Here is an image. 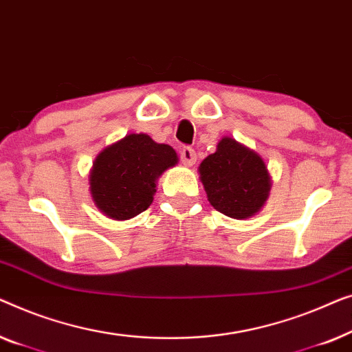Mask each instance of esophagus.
I'll list each match as a JSON object with an SVG mask.
<instances>
[{
  "mask_svg": "<svg viewBox=\"0 0 352 352\" xmlns=\"http://www.w3.org/2000/svg\"><path fill=\"white\" fill-rule=\"evenodd\" d=\"M196 160H197L196 151L192 150L191 146H183L182 148V150H180V161L183 162V164L190 167V166L195 164Z\"/></svg>",
  "mask_w": 352,
  "mask_h": 352,
  "instance_id": "obj_1",
  "label": "esophagus"
}]
</instances>
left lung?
Here are the masks:
<instances>
[{
    "mask_svg": "<svg viewBox=\"0 0 352 352\" xmlns=\"http://www.w3.org/2000/svg\"><path fill=\"white\" fill-rule=\"evenodd\" d=\"M209 202L231 219H247L265 204L271 186L261 157L232 138H221L214 155L199 166Z\"/></svg>",
    "mask_w": 352,
    "mask_h": 352,
    "instance_id": "left-lung-1",
    "label": "left lung"
}]
</instances>
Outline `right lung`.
I'll use <instances>...</instances> for the list:
<instances>
[{
	"label": "right lung",
	"instance_id": "obj_1",
	"mask_svg": "<svg viewBox=\"0 0 352 352\" xmlns=\"http://www.w3.org/2000/svg\"><path fill=\"white\" fill-rule=\"evenodd\" d=\"M177 164L174 148L145 133H131L103 150L94 164L91 192L96 206L115 220L146 210L156 192V178Z\"/></svg>",
	"mask_w": 352,
	"mask_h": 352
}]
</instances>
